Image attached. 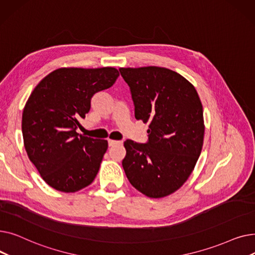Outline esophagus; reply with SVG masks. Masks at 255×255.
Wrapping results in <instances>:
<instances>
[{
    "label": "esophagus",
    "mask_w": 255,
    "mask_h": 255,
    "mask_svg": "<svg viewBox=\"0 0 255 255\" xmlns=\"http://www.w3.org/2000/svg\"><path fill=\"white\" fill-rule=\"evenodd\" d=\"M122 143H123V141H121V140H113V139H109V144H110V146L120 145V144H122Z\"/></svg>",
    "instance_id": "esophagus-1"
}]
</instances>
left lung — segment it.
<instances>
[{"mask_svg":"<svg viewBox=\"0 0 255 255\" xmlns=\"http://www.w3.org/2000/svg\"><path fill=\"white\" fill-rule=\"evenodd\" d=\"M135 106L149 124V140L124 142L122 165L130 184L151 198L176 192L188 180L203 149V105L194 86L163 67L120 68Z\"/></svg>","mask_w":255,"mask_h":255,"instance_id":"1","label":"left lung"}]
</instances>
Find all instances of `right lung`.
Segmentation results:
<instances>
[{
  "label": "right lung",
  "mask_w": 255,
  "mask_h": 255,
  "mask_svg": "<svg viewBox=\"0 0 255 255\" xmlns=\"http://www.w3.org/2000/svg\"><path fill=\"white\" fill-rule=\"evenodd\" d=\"M114 67H64L46 75L33 90L22 112L24 149L44 182L61 192L89 186L99 171L107 140L79 135V121L94 94L111 88Z\"/></svg>",
  "instance_id": "obj_1"
}]
</instances>
